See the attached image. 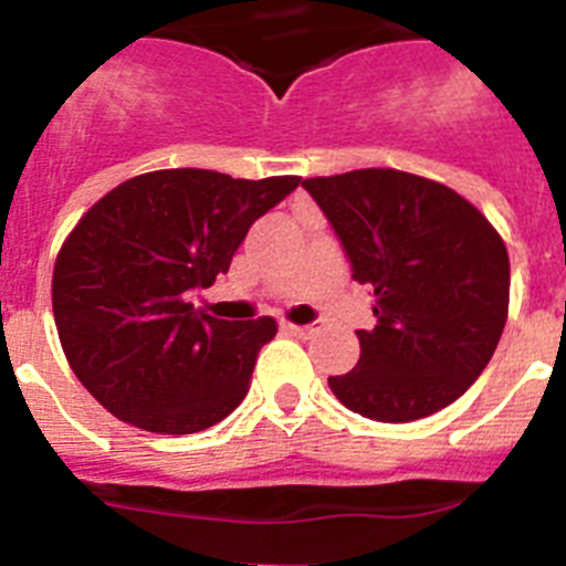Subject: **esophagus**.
Returning a JSON list of instances; mask_svg holds the SVG:
<instances>
[{
	"label": "esophagus",
	"mask_w": 566,
	"mask_h": 566,
	"mask_svg": "<svg viewBox=\"0 0 566 566\" xmlns=\"http://www.w3.org/2000/svg\"><path fill=\"white\" fill-rule=\"evenodd\" d=\"M286 328L289 334H294V337H303V339H308V337H314V334L319 332V323H308V326H292V323H286Z\"/></svg>",
	"instance_id": "obj_1"
}]
</instances>
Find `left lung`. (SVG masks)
<instances>
[{
  "label": "left lung",
  "mask_w": 566,
  "mask_h": 566,
  "mask_svg": "<svg viewBox=\"0 0 566 566\" xmlns=\"http://www.w3.org/2000/svg\"><path fill=\"white\" fill-rule=\"evenodd\" d=\"M332 223L352 277L374 292L359 363L328 377L359 417L413 422L442 411L476 382L507 323L504 240L473 203L399 169L306 178Z\"/></svg>",
  "instance_id": "1"
}]
</instances>
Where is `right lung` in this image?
I'll use <instances>...</instances> for the list:
<instances>
[{"mask_svg": "<svg viewBox=\"0 0 566 566\" xmlns=\"http://www.w3.org/2000/svg\"><path fill=\"white\" fill-rule=\"evenodd\" d=\"M297 184L158 169L118 184L76 223L53 269V317L70 368L113 417L198 433L243 402L277 326L209 317L189 294L229 272L249 227Z\"/></svg>", "mask_w": 566, "mask_h": 566, "instance_id": "right-lung-1", "label": "right lung"}]
</instances>
